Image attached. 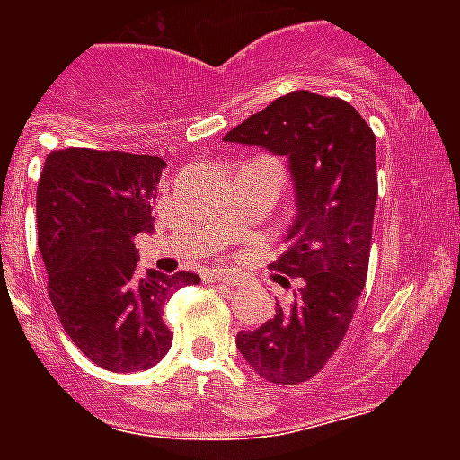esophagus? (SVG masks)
<instances>
[{
	"instance_id": "esophagus-1",
	"label": "esophagus",
	"mask_w": 460,
	"mask_h": 460,
	"mask_svg": "<svg viewBox=\"0 0 460 460\" xmlns=\"http://www.w3.org/2000/svg\"><path fill=\"white\" fill-rule=\"evenodd\" d=\"M205 281L208 284H224V287H236L238 277L231 272H219V270H212V272L205 274Z\"/></svg>"
}]
</instances>
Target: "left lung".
<instances>
[{
    "instance_id": "1",
    "label": "left lung",
    "mask_w": 460,
    "mask_h": 460,
    "mask_svg": "<svg viewBox=\"0 0 460 460\" xmlns=\"http://www.w3.org/2000/svg\"><path fill=\"white\" fill-rule=\"evenodd\" d=\"M284 155L296 188L288 251L270 270L301 279L291 305L236 346L274 385L314 377L349 332L367 279L377 202L375 133L346 100L294 90L224 136Z\"/></svg>"
}]
</instances>
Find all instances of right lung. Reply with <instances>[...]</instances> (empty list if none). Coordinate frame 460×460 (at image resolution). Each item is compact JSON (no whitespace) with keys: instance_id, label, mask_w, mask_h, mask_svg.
Masks as SVG:
<instances>
[{"instance_id":"obj_1","label":"right lung","mask_w":460,"mask_h":460,"mask_svg":"<svg viewBox=\"0 0 460 460\" xmlns=\"http://www.w3.org/2000/svg\"><path fill=\"white\" fill-rule=\"evenodd\" d=\"M164 159L66 147L47 155L38 183V248L47 294L83 356L104 370H150L172 349L162 307L198 284L193 272H136L133 238L153 231Z\"/></svg>"}]
</instances>
